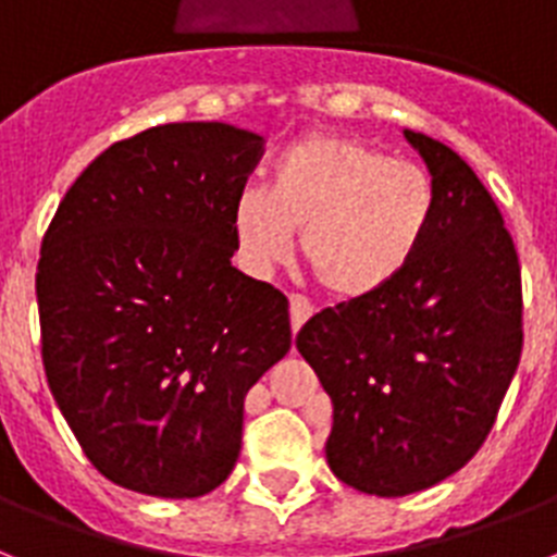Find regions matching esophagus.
Instances as JSON below:
<instances>
[{"label": "esophagus", "mask_w": 557, "mask_h": 557, "mask_svg": "<svg viewBox=\"0 0 557 557\" xmlns=\"http://www.w3.org/2000/svg\"><path fill=\"white\" fill-rule=\"evenodd\" d=\"M288 314H292V329L300 331L302 322L314 314V306H311L306 297H300V294H292V297H288Z\"/></svg>", "instance_id": "obj_1"}]
</instances>
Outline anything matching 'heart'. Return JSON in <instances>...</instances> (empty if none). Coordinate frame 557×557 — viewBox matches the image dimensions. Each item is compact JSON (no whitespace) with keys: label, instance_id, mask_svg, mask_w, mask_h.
<instances>
[{"label":"heart","instance_id":"heart-1","mask_svg":"<svg viewBox=\"0 0 557 557\" xmlns=\"http://www.w3.org/2000/svg\"><path fill=\"white\" fill-rule=\"evenodd\" d=\"M433 214L436 184L422 163L350 135L311 133L277 158L269 189H240L232 221L255 269L283 263L300 228V260L317 286L357 300L408 269Z\"/></svg>","mask_w":557,"mask_h":557}]
</instances>
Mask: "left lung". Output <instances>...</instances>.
I'll return each instance as SVG.
<instances>
[{"mask_svg":"<svg viewBox=\"0 0 557 557\" xmlns=\"http://www.w3.org/2000/svg\"><path fill=\"white\" fill-rule=\"evenodd\" d=\"M436 184L422 249L380 292L322 308L297 350L334 405L325 456L359 493H419L473 459L524 345L521 263L465 158L405 129Z\"/></svg>","mask_w":557,"mask_h":557,"instance_id":"1","label":"left lung"}]
</instances>
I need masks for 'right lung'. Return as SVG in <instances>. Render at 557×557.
Instances as JSON below:
<instances>
[{"label": "right lung", "mask_w": 557, "mask_h": 557, "mask_svg": "<svg viewBox=\"0 0 557 557\" xmlns=\"http://www.w3.org/2000/svg\"><path fill=\"white\" fill-rule=\"evenodd\" d=\"M260 156V135L221 121L149 127L76 177L41 237L50 394L119 487H221L243 399L292 348L286 294L232 265V209Z\"/></svg>", "instance_id": "1"}]
</instances>
